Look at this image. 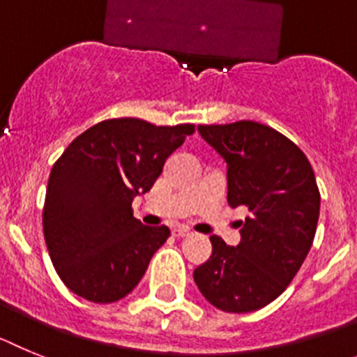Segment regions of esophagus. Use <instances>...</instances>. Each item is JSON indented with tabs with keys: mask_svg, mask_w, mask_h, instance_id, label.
<instances>
[{
	"mask_svg": "<svg viewBox=\"0 0 357 357\" xmlns=\"http://www.w3.org/2000/svg\"><path fill=\"white\" fill-rule=\"evenodd\" d=\"M192 231L188 230V228H185V226H176V228H172V235L174 237H187V235H190Z\"/></svg>",
	"mask_w": 357,
	"mask_h": 357,
	"instance_id": "34e87169",
	"label": "esophagus"
}]
</instances>
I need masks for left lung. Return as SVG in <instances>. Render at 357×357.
I'll list each match as a JSON object with an SVG mask.
<instances>
[{
  "label": "left lung",
  "instance_id": "8db88e82",
  "mask_svg": "<svg viewBox=\"0 0 357 357\" xmlns=\"http://www.w3.org/2000/svg\"><path fill=\"white\" fill-rule=\"evenodd\" d=\"M197 131L228 167V204L250 215L241 243L212 235V255L194 269V282L213 307L250 312L278 298L312 246L320 190L307 156L264 123L241 120Z\"/></svg>",
  "mask_w": 357,
  "mask_h": 357
}]
</instances>
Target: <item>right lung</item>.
<instances>
[{"mask_svg": "<svg viewBox=\"0 0 357 357\" xmlns=\"http://www.w3.org/2000/svg\"><path fill=\"white\" fill-rule=\"evenodd\" d=\"M190 135L194 123L111 119L68 145L52 167L43 208L50 259L68 289L111 303L138 286L170 230L135 219L132 199L151 190Z\"/></svg>", "mask_w": 357, "mask_h": 357, "instance_id": "obj_1", "label": "right lung"}]
</instances>
